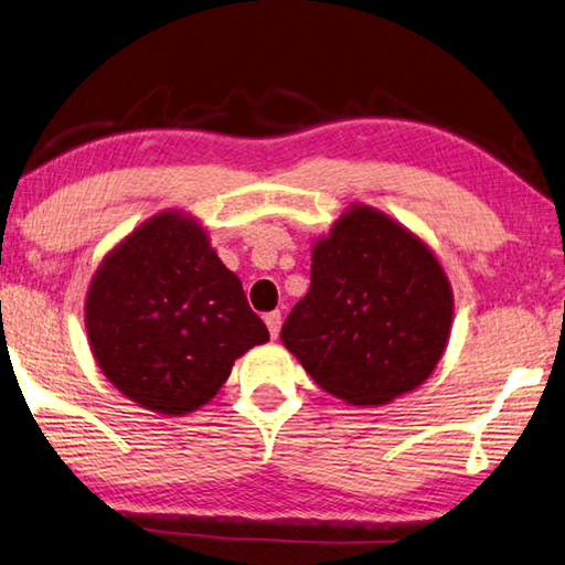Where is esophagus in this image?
I'll return each mask as SVG.
<instances>
[{
	"label": "esophagus",
	"mask_w": 565,
	"mask_h": 565,
	"mask_svg": "<svg viewBox=\"0 0 565 565\" xmlns=\"http://www.w3.org/2000/svg\"><path fill=\"white\" fill-rule=\"evenodd\" d=\"M264 321H266V328H269L271 338L279 335V331H281V313H279V311L266 313V316H264Z\"/></svg>",
	"instance_id": "34e87169"
}]
</instances>
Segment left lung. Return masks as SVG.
I'll use <instances>...</instances> for the list:
<instances>
[{
	"instance_id": "8db88e82",
	"label": "left lung",
	"mask_w": 565,
	"mask_h": 565,
	"mask_svg": "<svg viewBox=\"0 0 565 565\" xmlns=\"http://www.w3.org/2000/svg\"><path fill=\"white\" fill-rule=\"evenodd\" d=\"M452 313V286L435 252L355 202L316 239L309 294L281 326V343L326 393L385 405L433 375Z\"/></svg>"
}]
</instances>
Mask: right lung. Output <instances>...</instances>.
<instances>
[{
	"mask_svg": "<svg viewBox=\"0 0 565 565\" xmlns=\"http://www.w3.org/2000/svg\"><path fill=\"white\" fill-rule=\"evenodd\" d=\"M86 333L110 385L160 415L207 405L269 331L202 224L166 210L116 244L90 279Z\"/></svg>",
	"mask_w": 565,
	"mask_h": 565,
	"instance_id": "add662e5",
	"label": "right lung"
}]
</instances>
